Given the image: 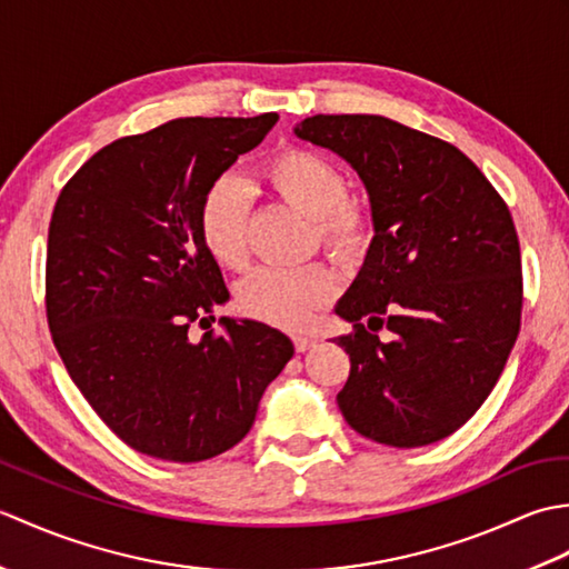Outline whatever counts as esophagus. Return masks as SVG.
<instances>
[{
    "mask_svg": "<svg viewBox=\"0 0 569 569\" xmlns=\"http://www.w3.org/2000/svg\"><path fill=\"white\" fill-rule=\"evenodd\" d=\"M293 345H296V352H308L310 347H316V340H312V337L298 335V337H293Z\"/></svg>",
    "mask_w": 569,
    "mask_h": 569,
    "instance_id": "esophagus-1",
    "label": "esophagus"
}]
</instances>
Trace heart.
I'll return each instance as SVG.
<instances>
[{"mask_svg": "<svg viewBox=\"0 0 569 569\" xmlns=\"http://www.w3.org/2000/svg\"><path fill=\"white\" fill-rule=\"evenodd\" d=\"M261 178L278 198L310 214L312 241H320L335 259L355 266L369 257L379 234L377 212L367 198L347 190L345 168L328 153L286 147L263 161ZM249 210L247 186L229 173L212 178L200 196L202 244L227 269H241L249 259ZM337 291V273L325 263L259 266L239 283L237 306L253 320L298 330L332 303Z\"/></svg>", "mask_w": 569, "mask_h": 569, "instance_id": "1", "label": "heart"}]
</instances>
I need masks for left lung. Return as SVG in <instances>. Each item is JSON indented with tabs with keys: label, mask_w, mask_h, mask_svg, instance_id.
<instances>
[{
	"label": "left lung",
	"mask_w": 569,
	"mask_h": 569,
	"mask_svg": "<svg viewBox=\"0 0 569 569\" xmlns=\"http://www.w3.org/2000/svg\"><path fill=\"white\" fill-rule=\"evenodd\" d=\"M296 134L365 180L379 234L337 306L345 420L391 447L438 442L477 413L521 328V247L509 204L452 143L379 114H316ZM395 337L381 341L378 332Z\"/></svg>",
	"instance_id": "left-lung-1"
}]
</instances>
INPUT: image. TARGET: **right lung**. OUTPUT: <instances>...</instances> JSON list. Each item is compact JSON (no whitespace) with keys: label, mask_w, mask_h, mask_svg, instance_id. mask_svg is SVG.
<instances>
[{"label":"right lung","mask_w":569,"mask_h":569,"mask_svg":"<svg viewBox=\"0 0 569 569\" xmlns=\"http://www.w3.org/2000/svg\"><path fill=\"white\" fill-rule=\"evenodd\" d=\"M278 114L186 117L107 143L60 190L46 251V318L84 401L131 450L202 462L251 430L293 342L253 320L190 340L229 298L198 204Z\"/></svg>","instance_id":"right-lung-1"}]
</instances>
